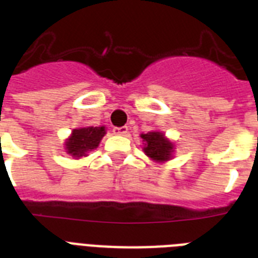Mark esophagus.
<instances>
[{
    "mask_svg": "<svg viewBox=\"0 0 258 258\" xmlns=\"http://www.w3.org/2000/svg\"><path fill=\"white\" fill-rule=\"evenodd\" d=\"M112 133H114V135H125V134L128 133V127H127V125L114 127V128H112Z\"/></svg>",
    "mask_w": 258,
    "mask_h": 258,
    "instance_id": "1",
    "label": "esophagus"
}]
</instances>
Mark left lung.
<instances>
[{"label":"left lung","mask_w":258,"mask_h":258,"mask_svg":"<svg viewBox=\"0 0 258 258\" xmlns=\"http://www.w3.org/2000/svg\"><path fill=\"white\" fill-rule=\"evenodd\" d=\"M140 136L144 142L143 151L149 159L157 162H164L172 159L174 144L166 139L164 134L160 131H151L148 134H142Z\"/></svg>","instance_id":"left-lung-1"}]
</instances>
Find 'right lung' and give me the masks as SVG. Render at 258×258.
Returning <instances> with one entry per match:
<instances>
[{
    "mask_svg": "<svg viewBox=\"0 0 258 258\" xmlns=\"http://www.w3.org/2000/svg\"><path fill=\"white\" fill-rule=\"evenodd\" d=\"M105 127H81L75 128L66 142V151L71 156L80 159L96 149L105 136Z\"/></svg>",
    "mask_w": 258,
    "mask_h": 258,
    "instance_id": "add662e5",
    "label": "right lung"
}]
</instances>
